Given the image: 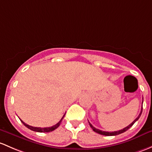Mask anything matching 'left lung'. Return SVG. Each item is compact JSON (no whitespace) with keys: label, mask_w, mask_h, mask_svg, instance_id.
Instances as JSON below:
<instances>
[{"label":"left lung","mask_w":152,"mask_h":152,"mask_svg":"<svg viewBox=\"0 0 152 152\" xmlns=\"http://www.w3.org/2000/svg\"><path fill=\"white\" fill-rule=\"evenodd\" d=\"M143 101H142V104H143ZM142 110H143V105H142L141 111H140V114H139V115H138V117H137L136 119H135V120L133 121V122H132V123H131L130 124H129V125L127 126V127H124V129H122V130H118V131H114V132H105V131H102V130H99V129H97V128H95V127H94L92 125V124H90V123H89V121H88V122H89V125H90L91 128H92V130H93V131H95V132H97V133H98V134H100V135H106V136H112V135H119V134H121V133H123V132H125V131H127V130H128L129 128H130V127H132V125H133V124H134V123H135V122H136V121H138V119H139V118H140V115H141V113H142Z\"/></svg>","instance_id":"left-lung-1"}]
</instances>
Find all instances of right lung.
Returning <instances> with one entry per match:
<instances>
[{"label":"right lung","mask_w":152,"mask_h":152,"mask_svg":"<svg viewBox=\"0 0 152 152\" xmlns=\"http://www.w3.org/2000/svg\"><path fill=\"white\" fill-rule=\"evenodd\" d=\"M65 114L63 115V117H62V119H60V122H59L58 123H57V124H56L55 125L52 126V127H43V128H42V127H32V126H30V125H28V124H25V123L23 121H22L21 119H20V121H21V122H22V124H23L25 126V127H27L28 129H30V130H33V131H35V132H52V131L55 130V129H57V127H58L59 126H60V124H61L62 120H63V118H64V116H65Z\"/></svg>","instance_id":"obj_1"}]
</instances>
